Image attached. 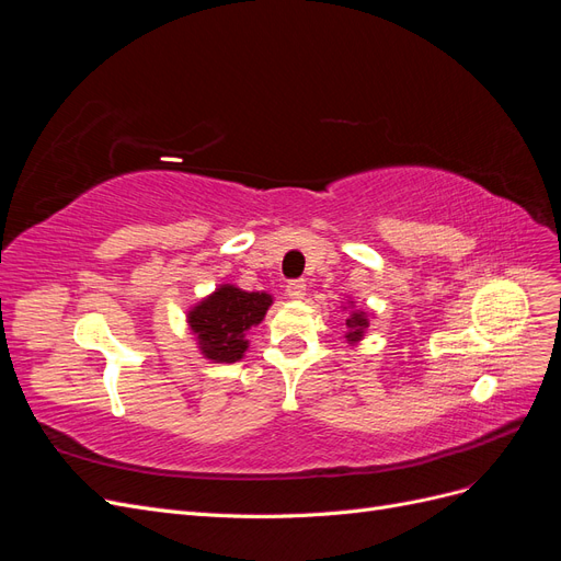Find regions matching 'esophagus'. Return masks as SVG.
<instances>
[{"label":"esophagus","instance_id":"34e87169","mask_svg":"<svg viewBox=\"0 0 561 561\" xmlns=\"http://www.w3.org/2000/svg\"><path fill=\"white\" fill-rule=\"evenodd\" d=\"M285 295L290 299H301L304 295H307V283H304L301 278H295L285 285Z\"/></svg>","mask_w":561,"mask_h":561}]
</instances>
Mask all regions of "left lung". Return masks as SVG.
Returning a JSON list of instances; mask_svg holds the SVG:
<instances>
[{
    "label": "left lung",
    "mask_w": 561,
    "mask_h": 561,
    "mask_svg": "<svg viewBox=\"0 0 561 561\" xmlns=\"http://www.w3.org/2000/svg\"><path fill=\"white\" fill-rule=\"evenodd\" d=\"M369 325V322H367V318L363 316V313H353L348 320H346V328L351 330L348 332V339H351V342H358V339L363 336V330Z\"/></svg>",
    "instance_id": "obj_1"
}]
</instances>
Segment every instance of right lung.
I'll return each mask as SVG.
<instances>
[{
	"label": "right lung",
	"mask_w": 561,
	"mask_h": 561,
	"mask_svg": "<svg viewBox=\"0 0 561 561\" xmlns=\"http://www.w3.org/2000/svg\"><path fill=\"white\" fill-rule=\"evenodd\" d=\"M268 307L271 295L266 293H245L233 285H222L190 311V328L208 360L236 363L248 348L245 332L257 325Z\"/></svg>",
	"instance_id": "right-lung-1"
}]
</instances>
